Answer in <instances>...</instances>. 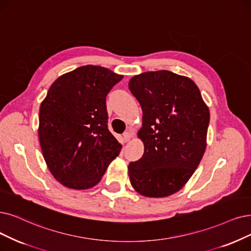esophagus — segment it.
Returning a JSON list of instances; mask_svg holds the SVG:
<instances>
[{"mask_svg":"<svg viewBox=\"0 0 251 251\" xmlns=\"http://www.w3.org/2000/svg\"><path fill=\"white\" fill-rule=\"evenodd\" d=\"M133 138V135L129 133V132H126L125 134H124V140H125V142H128V141H131V139Z\"/></svg>","mask_w":251,"mask_h":251,"instance_id":"34e87169","label":"esophagus"}]
</instances>
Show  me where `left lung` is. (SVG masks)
Returning a JSON list of instances; mask_svg holds the SVG:
<instances>
[{
  "instance_id": "obj_1",
  "label": "left lung",
  "mask_w": 251,
  "mask_h": 251,
  "mask_svg": "<svg viewBox=\"0 0 251 251\" xmlns=\"http://www.w3.org/2000/svg\"><path fill=\"white\" fill-rule=\"evenodd\" d=\"M131 93L141 105L138 137L143 156L129 163V181L140 195L169 197L181 189L204 155L209 109L192 79L167 70L131 78Z\"/></svg>"
}]
</instances>
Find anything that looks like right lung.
<instances>
[{
  "instance_id": "1",
  "label": "right lung",
  "mask_w": 251,
  "mask_h": 251,
  "mask_svg": "<svg viewBox=\"0 0 251 251\" xmlns=\"http://www.w3.org/2000/svg\"><path fill=\"white\" fill-rule=\"evenodd\" d=\"M123 78L87 65L59 76L49 87L40 106L39 141L49 171L64 186H95L122 150L108 129L106 97Z\"/></svg>"
}]
</instances>
